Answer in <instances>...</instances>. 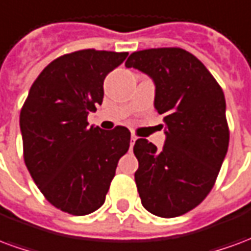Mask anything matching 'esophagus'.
Returning a JSON list of instances; mask_svg holds the SVG:
<instances>
[{
  "instance_id": "34e87169",
  "label": "esophagus",
  "mask_w": 251,
  "mask_h": 251,
  "mask_svg": "<svg viewBox=\"0 0 251 251\" xmlns=\"http://www.w3.org/2000/svg\"><path fill=\"white\" fill-rule=\"evenodd\" d=\"M137 141V136H134V134H131V138H130V149L133 148V145H134V142Z\"/></svg>"
}]
</instances>
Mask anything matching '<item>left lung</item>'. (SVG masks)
Wrapping results in <instances>:
<instances>
[{"label":"left lung","mask_w":251,"mask_h":251,"mask_svg":"<svg viewBox=\"0 0 251 251\" xmlns=\"http://www.w3.org/2000/svg\"><path fill=\"white\" fill-rule=\"evenodd\" d=\"M125 66L154 80V109L167 125L161 151L145 138L133 148L142 205L161 218L187 214L210 194L226 157L230 130L223 90L204 64L183 48L133 52Z\"/></svg>","instance_id":"obj_1"}]
</instances>
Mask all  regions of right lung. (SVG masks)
I'll return each mask as SVG.
<instances>
[{
  "instance_id": "1",
  "label": "right lung",
  "mask_w": 251,
  "mask_h": 251,
  "mask_svg": "<svg viewBox=\"0 0 251 251\" xmlns=\"http://www.w3.org/2000/svg\"><path fill=\"white\" fill-rule=\"evenodd\" d=\"M127 52L80 50L51 62L20 113L24 161L52 205L82 216L104 203L120 158L130 145L125 126L102 130L87 115L103 100V80Z\"/></svg>"
}]
</instances>
